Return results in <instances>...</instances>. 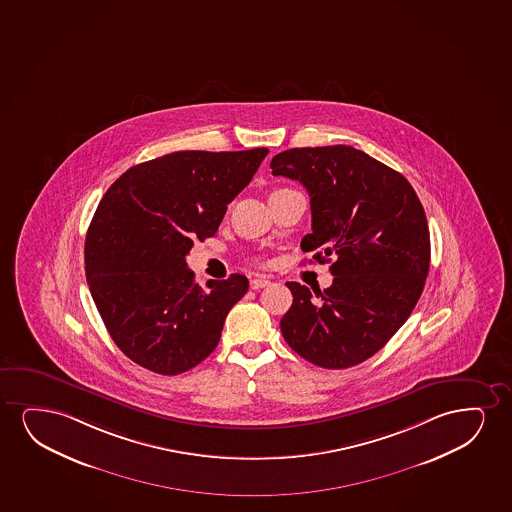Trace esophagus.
<instances>
[{
	"label": "esophagus",
	"instance_id": "1",
	"mask_svg": "<svg viewBox=\"0 0 512 512\" xmlns=\"http://www.w3.org/2000/svg\"><path fill=\"white\" fill-rule=\"evenodd\" d=\"M267 285H271V281L267 278H262V276L250 279V288H252V290H259V288H264V286Z\"/></svg>",
	"mask_w": 512,
	"mask_h": 512
}]
</instances>
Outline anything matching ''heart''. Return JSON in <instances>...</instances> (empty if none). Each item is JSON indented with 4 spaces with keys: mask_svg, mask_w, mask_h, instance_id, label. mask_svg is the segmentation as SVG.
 <instances>
[{
    "mask_svg": "<svg viewBox=\"0 0 512 512\" xmlns=\"http://www.w3.org/2000/svg\"><path fill=\"white\" fill-rule=\"evenodd\" d=\"M278 191H281V189H276V191H273V193H278ZM271 193V194H273Z\"/></svg>",
    "mask_w": 512,
    "mask_h": 512,
    "instance_id": "1",
    "label": "heart"
}]
</instances>
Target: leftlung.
Masks as SVG:
<instances>
[{
    "instance_id": "left-lung-1",
    "label": "left lung",
    "mask_w": 512,
    "mask_h": 512,
    "mask_svg": "<svg viewBox=\"0 0 512 512\" xmlns=\"http://www.w3.org/2000/svg\"><path fill=\"white\" fill-rule=\"evenodd\" d=\"M273 175L299 180L311 196L304 252L330 262L333 283L311 293L290 281L281 318L286 344L312 365H359L398 332L424 290L431 239L410 182L351 146L295 147L276 154Z\"/></svg>"
}]
</instances>
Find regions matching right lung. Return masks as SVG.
I'll return each mask as SVG.
<instances>
[{
	"instance_id": "obj_1",
	"label": "right lung",
	"mask_w": 512,
	"mask_h": 512,
	"mask_svg": "<svg viewBox=\"0 0 512 512\" xmlns=\"http://www.w3.org/2000/svg\"><path fill=\"white\" fill-rule=\"evenodd\" d=\"M267 153L177 151L132 166L107 189L88 227L85 271L107 332L133 363L179 375L219 344L248 279H208L203 290L186 255L217 233Z\"/></svg>"
}]
</instances>
